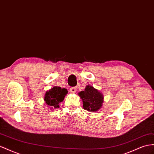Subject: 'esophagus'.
Returning a JSON list of instances; mask_svg holds the SVG:
<instances>
[{
	"label": "esophagus",
	"mask_w": 154,
	"mask_h": 154,
	"mask_svg": "<svg viewBox=\"0 0 154 154\" xmlns=\"http://www.w3.org/2000/svg\"><path fill=\"white\" fill-rule=\"evenodd\" d=\"M70 91L72 94H75L77 92V88L76 87H72L70 88Z\"/></svg>",
	"instance_id": "esophagus-1"
}]
</instances>
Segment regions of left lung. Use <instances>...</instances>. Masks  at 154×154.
<instances>
[{
  "label": "left lung",
  "instance_id": "left-lung-1",
  "mask_svg": "<svg viewBox=\"0 0 154 154\" xmlns=\"http://www.w3.org/2000/svg\"><path fill=\"white\" fill-rule=\"evenodd\" d=\"M82 101V107L86 111L96 112L101 108L104 101V97L101 92L92 85L86 86L85 90L79 92Z\"/></svg>",
  "mask_w": 154,
  "mask_h": 154
}]
</instances>
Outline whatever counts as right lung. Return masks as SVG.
<instances>
[{
  "label": "right lung",
  "instance_id": "add662e5",
  "mask_svg": "<svg viewBox=\"0 0 154 154\" xmlns=\"http://www.w3.org/2000/svg\"><path fill=\"white\" fill-rule=\"evenodd\" d=\"M68 94V90L62 88L60 86H54L53 88L47 90L44 96L47 107H50V109H57L59 107V103L64 100L65 96Z\"/></svg>",
  "mask_w": 154,
  "mask_h": 154
}]
</instances>
